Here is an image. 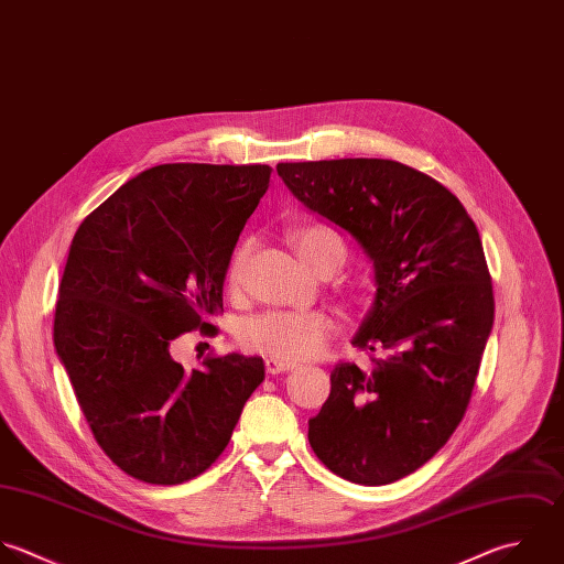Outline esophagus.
Returning <instances> with one entry per match:
<instances>
[{
	"mask_svg": "<svg viewBox=\"0 0 564 564\" xmlns=\"http://www.w3.org/2000/svg\"><path fill=\"white\" fill-rule=\"evenodd\" d=\"M296 365L294 362H285V360H279V358H265V371L270 376H276V373H285V371H292Z\"/></svg>",
	"mask_w": 564,
	"mask_h": 564,
	"instance_id": "1",
	"label": "esophagus"
}]
</instances>
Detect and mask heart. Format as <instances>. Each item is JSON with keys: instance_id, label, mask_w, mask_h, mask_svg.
Listing matches in <instances>:
<instances>
[{"instance_id": "b5f03b06", "label": "heart", "mask_w": 564, "mask_h": 564, "mask_svg": "<svg viewBox=\"0 0 564 564\" xmlns=\"http://www.w3.org/2000/svg\"><path fill=\"white\" fill-rule=\"evenodd\" d=\"M288 239L301 261L314 272L345 261L347 248L340 235L327 224H301L288 230ZM250 243H243L228 265V288L239 290ZM334 321L316 310H268L246 318L239 327V343L250 349L285 362L305 360L323 351L334 336Z\"/></svg>"}]
</instances>
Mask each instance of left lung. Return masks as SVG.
<instances>
[{
	"instance_id": "8db88e82",
	"label": "left lung",
	"mask_w": 564,
	"mask_h": 564,
	"mask_svg": "<svg viewBox=\"0 0 564 564\" xmlns=\"http://www.w3.org/2000/svg\"><path fill=\"white\" fill-rule=\"evenodd\" d=\"M310 210L347 230L373 263L376 301L310 420V446L338 477L387 486L422 468L466 415L495 323L492 279L464 204L395 160L281 162Z\"/></svg>"
}]
</instances>
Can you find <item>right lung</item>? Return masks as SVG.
<instances>
[{
    "label": "right lung",
    "instance_id": "add662e5",
    "mask_svg": "<svg viewBox=\"0 0 564 564\" xmlns=\"http://www.w3.org/2000/svg\"><path fill=\"white\" fill-rule=\"evenodd\" d=\"M268 164H158L78 226L54 312V347L102 453L129 477L177 486L224 453L263 382L261 358L184 371L171 343L217 332L237 239L268 191Z\"/></svg>",
    "mask_w": 564,
    "mask_h": 564
}]
</instances>
